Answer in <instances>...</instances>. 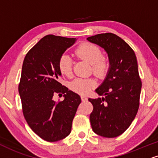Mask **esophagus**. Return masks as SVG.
Returning a JSON list of instances; mask_svg holds the SVG:
<instances>
[{
	"label": "esophagus",
	"mask_w": 158,
	"mask_h": 158,
	"mask_svg": "<svg viewBox=\"0 0 158 158\" xmlns=\"http://www.w3.org/2000/svg\"><path fill=\"white\" fill-rule=\"evenodd\" d=\"M81 100H82L83 102H85V101H87L88 99H87V97L85 96H81Z\"/></svg>",
	"instance_id": "esophagus-1"
}]
</instances>
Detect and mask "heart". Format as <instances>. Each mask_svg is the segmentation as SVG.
<instances>
[{"label": "heart", "mask_w": 158, "mask_h": 158, "mask_svg": "<svg viewBox=\"0 0 158 158\" xmlns=\"http://www.w3.org/2000/svg\"><path fill=\"white\" fill-rule=\"evenodd\" d=\"M75 54L81 59L91 64V70L99 77H104L108 73L110 63L106 55L102 54L99 46L90 43L82 42L76 48ZM58 69L62 75L70 77L73 74V61L69 56L64 54L58 59ZM96 81L93 78H77L70 84V89L80 94H88L94 89Z\"/></svg>", "instance_id": "heart-1"}]
</instances>
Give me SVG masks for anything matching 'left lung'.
<instances>
[{
    "instance_id": "left-lung-1",
    "label": "left lung",
    "mask_w": 158,
    "mask_h": 158,
    "mask_svg": "<svg viewBox=\"0 0 158 158\" xmlns=\"http://www.w3.org/2000/svg\"><path fill=\"white\" fill-rule=\"evenodd\" d=\"M108 52L110 67L96 92L102 97L89 99L93 106L90 122L93 131L106 138L122 135L135 118L140 105L142 83L135 52L112 33L87 38Z\"/></svg>"
}]
</instances>
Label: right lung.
<instances>
[{"label":"right lung","mask_w":158,"mask_h":158,"mask_svg":"<svg viewBox=\"0 0 158 158\" xmlns=\"http://www.w3.org/2000/svg\"><path fill=\"white\" fill-rule=\"evenodd\" d=\"M75 42V38L47 35L23 61L18 85L23 113L29 127L44 141H58L69 135L81 102L78 94L58 82V59ZM56 94H64V100L55 102Z\"/></svg>","instance_id":"1"}]
</instances>
